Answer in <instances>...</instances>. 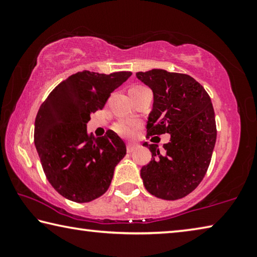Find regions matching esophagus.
Segmentation results:
<instances>
[{"mask_svg":"<svg viewBox=\"0 0 257 257\" xmlns=\"http://www.w3.org/2000/svg\"><path fill=\"white\" fill-rule=\"evenodd\" d=\"M138 147L139 146L137 144H130V143H129V144L127 145V152H128V153H133V152L136 151Z\"/></svg>","mask_w":257,"mask_h":257,"instance_id":"34e87169","label":"esophagus"}]
</instances>
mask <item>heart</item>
<instances>
[{"label":"heart","instance_id":"obj_1","mask_svg":"<svg viewBox=\"0 0 257 257\" xmlns=\"http://www.w3.org/2000/svg\"><path fill=\"white\" fill-rule=\"evenodd\" d=\"M138 88H144L143 86H134L133 88L130 89H138ZM137 128V124L134 122H129V121H120V122L114 125L115 132L122 135V136H132L134 135L135 130Z\"/></svg>","mask_w":257,"mask_h":257}]
</instances>
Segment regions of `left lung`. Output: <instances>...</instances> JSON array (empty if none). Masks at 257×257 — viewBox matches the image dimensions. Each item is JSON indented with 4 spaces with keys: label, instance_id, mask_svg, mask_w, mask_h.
I'll use <instances>...</instances> for the list:
<instances>
[{
    "label": "left lung",
    "instance_id": "left-lung-1",
    "mask_svg": "<svg viewBox=\"0 0 257 257\" xmlns=\"http://www.w3.org/2000/svg\"><path fill=\"white\" fill-rule=\"evenodd\" d=\"M136 77L153 92L147 137L170 134V142L159 150L144 143L151 162L141 170L146 190L155 197L175 201L201 184L211 162L216 141L215 115L204 87L185 73L153 69Z\"/></svg>",
    "mask_w": 257,
    "mask_h": 257
}]
</instances>
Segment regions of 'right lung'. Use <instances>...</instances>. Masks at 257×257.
Here are the masks:
<instances>
[{"label":"right lung","instance_id":"right-lung-1","mask_svg":"<svg viewBox=\"0 0 257 257\" xmlns=\"http://www.w3.org/2000/svg\"><path fill=\"white\" fill-rule=\"evenodd\" d=\"M132 76L77 72L52 90L35 120L34 141L45 176L60 195L76 203L96 199L110 187L124 158V142L112 130L103 137L87 133L90 114Z\"/></svg>","mask_w":257,"mask_h":257}]
</instances>
